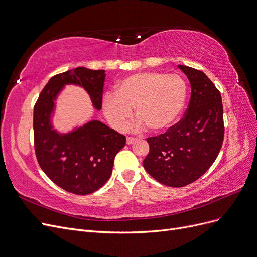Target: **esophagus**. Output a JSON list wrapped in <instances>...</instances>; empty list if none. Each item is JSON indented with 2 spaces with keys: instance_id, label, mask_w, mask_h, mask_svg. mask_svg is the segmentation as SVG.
I'll list each match as a JSON object with an SVG mask.
<instances>
[{
  "instance_id": "obj_1",
  "label": "esophagus",
  "mask_w": 257,
  "mask_h": 257,
  "mask_svg": "<svg viewBox=\"0 0 257 257\" xmlns=\"http://www.w3.org/2000/svg\"><path fill=\"white\" fill-rule=\"evenodd\" d=\"M136 141H137L136 138H130V137H128V138H127V144L130 145V144H132V143H135Z\"/></svg>"
}]
</instances>
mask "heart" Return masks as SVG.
Listing matches in <instances>:
<instances>
[{
    "instance_id": "heart-1",
    "label": "heart",
    "mask_w": 257,
    "mask_h": 257,
    "mask_svg": "<svg viewBox=\"0 0 257 257\" xmlns=\"http://www.w3.org/2000/svg\"><path fill=\"white\" fill-rule=\"evenodd\" d=\"M187 84L181 76L143 72L127 76L117 84L116 93L103 98L104 116L116 129H123L136 108L140 130L146 125L154 132H163L181 116L187 99Z\"/></svg>"
}]
</instances>
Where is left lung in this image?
Segmentation results:
<instances>
[{
  "mask_svg": "<svg viewBox=\"0 0 257 257\" xmlns=\"http://www.w3.org/2000/svg\"><path fill=\"white\" fill-rule=\"evenodd\" d=\"M191 82L184 117L165 134L147 139L146 172L158 182L182 187L195 182L212 166L222 146L224 126L220 92L199 70L179 65Z\"/></svg>",
  "mask_w": 257,
  "mask_h": 257,
  "instance_id": "1",
  "label": "left lung"
}]
</instances>
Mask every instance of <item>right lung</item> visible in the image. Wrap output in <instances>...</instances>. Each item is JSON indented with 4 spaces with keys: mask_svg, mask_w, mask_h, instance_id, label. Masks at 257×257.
Listing matches in <instances>:
<instances>
[{
    "mask_svg": "<svg viewBox=\"0 0 257 257\" xmlns=\"http://www.w3.org/2000/svg\"><path fill=\"white\" fill-rule=\"evenodd\" d=\"M103 70L76 68L55 75L41 91L34 108V140L36 157L44 174L64 191L88 195L106 183L126 137L99 120H91L61 134L52 121L56 100L66 84L83 88L93 107L101 109Z\"/></svg>",
    "mask_w": 257,
    "mask_h": 257,
    "instance_id": "1",
    "label": "right lung"
}]
</instances>
